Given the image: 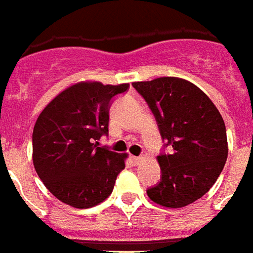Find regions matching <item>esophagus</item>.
Returning a JSON list of instances; mask_svg holds the SVG:
<instances>
[{
  "mask_svg": "<svg viewBox=\"0 0 253 253\" xmlns=\"http://www.w3.org/2000/svg\"><path fill=\"white\" fill-rule=\"evenodd\" d=\"M131 162H132L133 165H139L141 162V160H143V157H136V156H131L130 157Z\"/></svg>",
  "mask_w": 253,
  "mask_h": 253,
  "instance_id": "34e87169",
  "label": "esophagus"
}]
</instances>
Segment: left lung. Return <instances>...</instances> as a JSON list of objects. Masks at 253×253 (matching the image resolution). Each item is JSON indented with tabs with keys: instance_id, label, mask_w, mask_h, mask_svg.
I'll use <instances>...</instances> for the list:
<instances>
[{
	"instance_id": "obj_1",
	"label": "left lung",
	"mask_w": 253,
	"mask_h": 253,
	"mask_svg": "<svg viewBox=\"0 0 253 253\" xmlns=\"http://www.w3.org/2000/svg\"><path fill=\"white\" fill-rule=\"evenodd\" d=\"M153 113L164 147L157 156L160 183L148 188L152 201L182 208L204 196L227 160L226 127L212 100L188 80L174 77L135 82Z\"/></svg>"
}]
</instances>
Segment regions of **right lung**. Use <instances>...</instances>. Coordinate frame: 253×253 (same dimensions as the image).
Here are the masks:
<instances>
[{"label":"right lung","instance_id":"obj_1","mask_svg":"<svg viewBox=\"0 0 253 253\" xmlns=\"http://www.w3.org/2000/svg\"><path fill=\"white\" fill-rule=\"evenodd\" d=\"M127 89L128 84L80 82L40 113L32 133L35 170L65 204L91 208L112 194L127 155L98 147V140L109 132L113 97Z\"/></svg>","mask_w":253,"mask_h":253}]
</instances>
